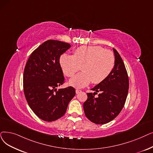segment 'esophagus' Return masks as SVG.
<instances>
[{"instance_id":"34e87169","label":"esophagus","mask_w":153,"mask_h":153,"mask_svg":"<svg viewBox=\"0 0 153 153\" xmlns=\"http://www.w3.org/2000/svg\"><path fill=\"white\" fill-rule=\"evenodd\" d=\"M81 92V90H79V89H77L76 90V94H79V92Z\"/></svg>"}]
</instances>
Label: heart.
<instances>
[{
	"instance_id": "obj_1",
	"label": "heart",
	"mask_w": 153,
	"mask_h": 153,
	"mask_svg": "<svg viewBox=\"0 0 153 153\" xmlns=\"http://www.w3.org/2000/svg\"><path fill=\"white\" fill-rule=\"evenodd\" d=\"M60 65L64 74L72 77L81 69L82 72L72 78L69 83L76 88H82L91 81L99 84L107 78L115 65L114 54L100 46H81L74 51L73 56L63 54Z\"/></svg>"
}]
</instances>
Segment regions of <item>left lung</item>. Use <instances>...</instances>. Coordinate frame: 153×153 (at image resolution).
<instances>
[{
	"instance_id": "obj_1",
	"label": "left lung",
	"mask_w": 153,
	"mask_h": 153,
	"mask_svg": "<svg viewBox=\"0 0 153 153\" xmlns=\"http://www.w3.org/2000/svg\"><path fill=\"white\" fill-rule=\"evenodd\" d=\"M115 65L104 81L87 93L88 99L83 104L85 115L97 124H104L116 117L123 109L129 89V78L125 65L117 51L113 48ZM99 92L98 97L94 96Z\"/></svg>"
}]
</instances>
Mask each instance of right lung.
<instances>
[{
  "instance_id": "obj_1",
  "label": "right lung",
  "mask_w": 153,
  "mask_h": 153,
  "mask_svg": "<svg viewBox=\"0 0 153 153\" xmlns=\"http://www.w3.org/2000/svg\"><path fill=\"white\" fill-rule=\"evenodd\" d=\"M71 48L68 43L48 40L32 52L24 68V92L36 115L52 122L63 116L76 94L74 88L60 89L64 77L59 59Z\"/></svg>"
}]
</instances>
